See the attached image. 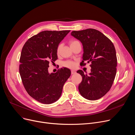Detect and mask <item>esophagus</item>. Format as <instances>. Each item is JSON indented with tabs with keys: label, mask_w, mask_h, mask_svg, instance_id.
<instances>
[{
	"label": "esophagus",
	"mask_w": 135,
	"mask_h": 135,
	"mask_svg": "<svg viewBox=\"0 0 135 135\" xmlns=\"http://www.w3.org/2000/svg\"><path fill=\"white\" fill-rule=\"evenodd\" d=\"M76 73V72L75 71H74V70H72L71 71V74H75Z\"/></svg>",
	"instance_id": "esophagus-1"
}]
</instances>
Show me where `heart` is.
Segmentation results:
<instances>
[{
  "label": "heart",
  "instance_id": "b5f03b06",
  "mask_svg": "<svg viewBox=\"0 0 135 135\" xmlns=\"http://www.w3.org/2000/svg\"><path fill=\"white\" fill-rule=\"evenodd\" d=\"M78 42V41H76V40H72V41H71L69 42L70 46H72L73 45L75 44V43H77ZM61 47H62V44H60L59 45H58V46L57 47V49H56V52H57V54H58L60 53V50L61 49ZM63 66L64 67H67V68H72L74 67L75 64H74V63L73 61H66L64 62L63 63Z\"/></svg>",
  "mask_w": 135,
  "mask_h": 135
}]
</instances>
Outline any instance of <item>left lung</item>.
<instances>
[{"mask_svg": "<svg viewBox=\"0 0 135 135\" xmlns=\"http://www.w3.org/2000/svg\"><path fill=\"white\" fill-rule=\"evenodd\" d=\"M71 35L83 44L81 66L86 65L85 61L91 63L89 75L84 74L81 70L77 72L82 77L78 86L79 93L88 100H97L110 90L115 78L117 57L115 47L109 38L94 28L73 31Z\"/></svg>", "mask_w": 135, "mask_h": 135, "instance_id": "obj_1", "label": "left lung"}]
</instances>
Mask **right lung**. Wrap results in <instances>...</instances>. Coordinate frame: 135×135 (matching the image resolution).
<instances>
[{
    "instance_id": "1",
    "label": "right lung",
    "mask_w": 135,
    "mask_h": 135,
    "mask_svg": "<svg viewBox=\"0 0 135 135\" xmlns=\"http://www.w3.org/2000/svg\"><path fill=\"white\" fill-rule=\"evenodd\" d=\"M70 30L44 31L29 38L22 49L19 73L27 93L45 104L56 102L61 95L64 84L71 75L67 68L49 73L50 63L57 58L56 49Z\"/></svg>"
}]
</instances>
